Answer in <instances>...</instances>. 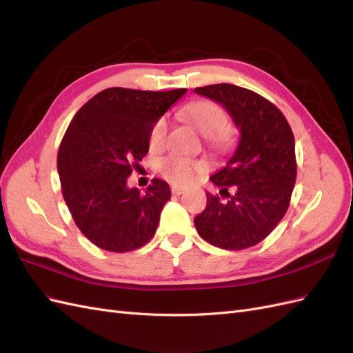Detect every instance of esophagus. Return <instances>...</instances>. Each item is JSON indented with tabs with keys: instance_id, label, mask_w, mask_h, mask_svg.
I'll list each match as a JSON object with an SVG mask.
<instances>
[{
	"instance_id": "obj_1",
	"label": "esophagus",
	"mask_w": 353,
	"mask_h": 353,
	"mask_svg": "<svg viewBox=\"0 0 353 353\" xmlns=\"http://www.w3.org/2000/svg\"><path fill=\"white\" fill-rule=\"evenodd\" d=\"M184 193H185L184 188H181V187H172V194H174V196H181V194H184Z\"/></svg>"
}]
</instances>
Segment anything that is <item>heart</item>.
Masks as SVG:
<instances>
[{
    "label": "heart",
    "mask_w": 353,
    "mask_h": 353,
    "mask_svg": "<svg viewBox=\"0 0 353 353\" xmlns=\"http://www.w3.org/2000/svg\"><path fill=\"white\" fill-rule=\"evenodd\" d=\"M183 116L193 125L196 130L215 145H225L230 140V132L227 130L228 116L216 103L209 100H199L190 103L183 110ZM169 123L165 116L159 117L153 123L150 134H148V144L152 150L163 148L168 137ZM159 170L168 181L175 185H187L196 178L197 174L206 170V165L196 162L184 156H168L160 160Z\"/></svg>",
    "instance_id": "b5f03b06"
}]
</instances>
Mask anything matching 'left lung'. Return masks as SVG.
Returning <instances> with one entry per match:
<instances>
[{"label": "left lung", "mask_w": 353, "mask_h": 353, "mask_svg": "<svg viewBox=\"0 0 353 353\" xmlns=\"http://www.w3.org/2000/svg\"><path fill=\"white\" fill-rule=\"evenodd\" d=\"M194 92L219 103L240 131L236 152L210 176L228 200L206 193L208 205L194 218L196 230L221 249L252 248L270 236L290 205L297 169L292 128L271 101L237 85H208Z\"/></svg>", "instance_id": "left-lung-1"}]
</instances>
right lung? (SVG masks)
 Here are the masks:
<instances>
[{"instance_id": "obj_1", "label": "right lung", "mask_w": 353, "mask_h": 353, "mask_svg": "<svg viewBox=\"0 0 353 353\" xmlns=\"http://www.w3.org/2000/svg\"><path fill=\"white\" fill-rule=\"evenodd\" d=\"M185 91L108 88L73 116L57 154L61 193L77 227L97 248L123 253L153 239L169 185L154 178L141 193L126 181L148 153L153 123Z\"/></svg>"}]
</instances>
